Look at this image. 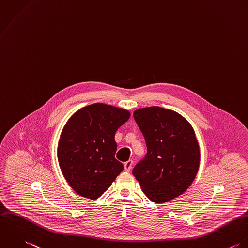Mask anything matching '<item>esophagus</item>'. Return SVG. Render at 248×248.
<instances>
[{
  "mask_svg": "<svg viewBox=\"0 0 248 248\" xmlns=\"http://www.w3.org/2000/svg\"><path fill=\"white\" fill-rule=\"evenodd\" d=\"M133 164H134V162H133L132 160L127 161V162L124 164V169H125L126 171H130L131 168H132V166H133Z\"/></svg>",
  "mask_w": 248,
  "mask_h": 248,
  "instance_id": "1",
  "label": "esophagus"
}]
</instances>
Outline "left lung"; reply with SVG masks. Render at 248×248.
Instances as JSON below:
<instances>
[{"label": "left lung", "instance_id": "8db88e82", "mask_svg": "<svg viewBox=\"0 0 248 248\" xmlns=\"http://www.w3.org/2000/svg\"><path fill=\"white\" fill-rule=\"evenodd\" d=\"M134 118L147 153L133 169L145 195L155 203L185 192L199 167V146L190 124L179 113L160 107L135 110Z\"/></svg>", "mask_w": 248, "mask_h": 248}]
</instances>
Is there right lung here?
<instances>
[{"mask_svg": "<svg viewBox=\"0 0 248 248\" xmlns=\"http://www.w3.org/2000/svg\"><path fill=\"white\" fill-rule=\"evenodd\" d=\"M130 118L124 108L96 103L74 113L64 126L58 159L63 176L81 196L97 199L123 170L115 159L114 135Z\"/></svg>", "mask_w": 248, "mask_h": 248, "instance_id": "obj_1", "label": "right lung"}]
</instances>
